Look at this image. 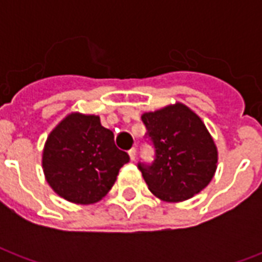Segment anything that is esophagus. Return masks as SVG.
<instances>
[{
    "mask_svg": "<svg viewBox=\"0 0 262 262\" xmlns=\"http://www.w3.org/2000/svg\"><path fill=\"white\" fill-rule=\"evenodd\" d=\"M129 157H130L132 161L136 159V148L133 147V148H130V150H129Z\"/></svg>",
    "mask_w": 262,
    "mask_h": 262,
    "instance_id": "esophagus-1",
    "label": "esophagus"
}]
</instances>
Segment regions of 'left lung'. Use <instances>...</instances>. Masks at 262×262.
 <instances>
[{"label":"left lung","mask_w":262,"mask_h":262,"mask_svg":"<svg viewBox=\"0 0 262 262\" xmlns=\"http://www.w3.org/2000/svg\"><path fill=\"white\" fill-rule=\"evenodd\" d=\"M156 147L151 165L139 164L150 192L184 202L208 187L217 168V147L202 119L181 102L142 115Z\"/></svg>","instance_id":"obj_1"}]
</instances>
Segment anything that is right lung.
<instances>
[{"label":"right lung","mask_w":262,"mask_h":262,"mask_svg":"<svg viewBox=\"0 0 262 262\" xmlns=\"http://www.w3.org/2000/svg\"><path fill=\"white\" fill-rule=\"evenodd\" d=\"M129 156L115 146L114 132L97 115L71 112L50 132L42 153L45 178L59 196L91 205L114 187Z\"/></svg>","instance_id":"add662e5"}]
</instances>
